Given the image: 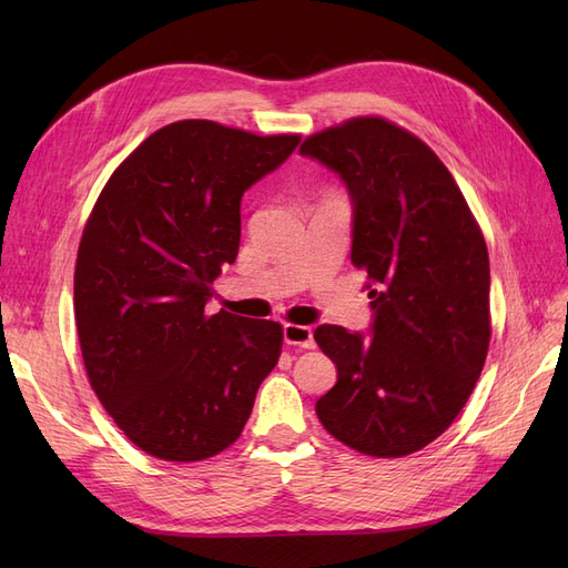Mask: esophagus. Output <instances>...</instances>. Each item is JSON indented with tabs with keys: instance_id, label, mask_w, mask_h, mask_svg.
<instances>
[{
	"instance_id": "34e87169",
	"label": "esophagus",
	"mask_w": 568,
	"mask_h": 568,
	"mask_svg": "<svg viewBox=\"0 0 568 568\" xmlns=\"http://www.w3.org/2000/svg\"><path fill=\"white\" fill-rule=\"evenodd\" d=\"M284 341L288 346H298V348H315V338L311 326L303 324H284Z\"/></svg>"
}]
</instances>
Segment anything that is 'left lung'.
Masks as SVG:
<instances>
[{
  "label": "left lung",
  "instance_id": "1",
  "mask_svg": "<svg viewBox=\"0 0 568 568\" xmlns=\"http://www.w3.org/2000/svg\"><path fill=\"white\" fill-rule=\"evenodd\" d=\"M353 203L351 261L367 272L372 336L322 324L338 379L315 405L322 426L372 457H405L448 428L490 343L486 239L450 170L419 136L363 115L311 134Z\"/></svg>",
  "mask_w": 568,
  "mask_h": 568
}]
</instances>
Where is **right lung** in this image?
I'll use <instances>...</instances> for the list:
<instances>
[{
    "instance_id": "1",
    "label": "right lung",
    "mask_w": 568,
    "mask_h": 568,
    "mask_svg": "<svg viewBox=\"0 0 568 568\" xmlns=\"http://www.w3.org/2000/svg\"><path fill=\"white\" fill-rule=\"evenodd\" d=\"M298 142L180 120L146 136L94 203L75 263L80 351L101 405L153 457L230 448L277 365L282 324L205 315V303L236 261L244 192Z\"/></svg>"
}]
</instances>
